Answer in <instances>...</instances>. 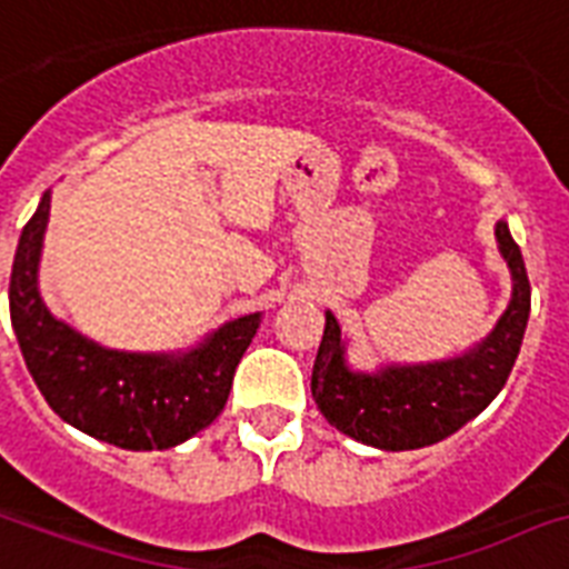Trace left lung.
Segmentation results:
<instances>
[{
    "instance_id": "8db88e82",
    "label": "left lung",
    "mask_w": 569,
    "mask_h": 569,
    "mask_svg": "<svg viewBox=\"0 0 569 569\" xmlns=\"http://www.w3.org/2000/svg\"><path fill=\"white\" fill-rule=\"evenodd\" d=\"M496 240L513 276V297L490 338L460 359L380 373H353L345 365L341 326L326 311V329L311 371V395L326 421L341 433L382 451L425 448L457 433L490 407L517 362L531 311L526 261L508 231L496 224Z\"/></svg>"
}]
</instances>
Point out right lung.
I'll return each mask as SVG.
<instances>
[{
  "label": "right lung",
  "instance_id": "add662e5",
  "mask_svg": "<svg viewBox=\"0 0 569 569\" xmlns=\"http://www.w3.org/2000/svg\"><path fill=\"white\" fill-rule=\"evenodd\" d=\"M47 216L50 196L41 198L20 234L8 297L26 368L56 416L130 451L174 448L204 430L222 412L261 315L224 323L180 359L103 350L56 320L41 302L38 258Z\"/></svg>",
  "mask_w": 569,
  "mask_h": 569
}]
</instances>
